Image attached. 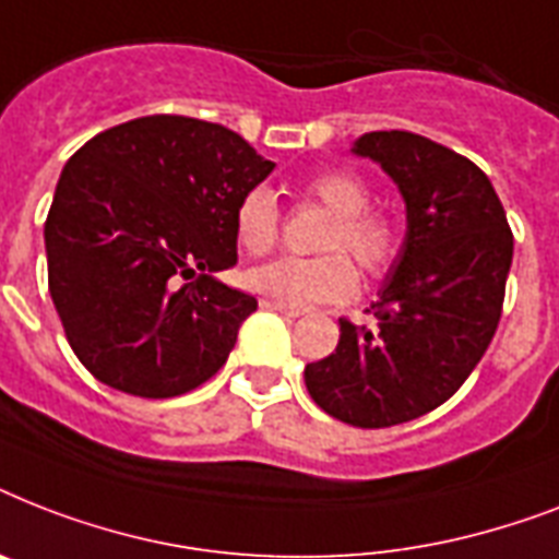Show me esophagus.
I'll return each instance as SVG.
<instances>
[{
	"instance_id": "obj_1",
	"label": "esophagus",
	"mask_w": 559,
	"mask_h": 559,
	"mask_svg": "<svg viewBox=\"0 0 559 559\" xmlns=\"http://www.w3.org/2000/svg\"><path fill=\"white\" fill-rule=\"evenodd\" d=\"M261 307H263V310H275V313L287 316V319H298V316H301V310L284 307V305H278V301H270V298H261Z\"/></svg>"
}]
</instances>
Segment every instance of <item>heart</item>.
Returning <instances> with one entry per match:
<instances>
[{"label":"heart","instance_id":"1","mask_svg":"<svg viewBox=\"0 0 559 559\" xmlns=\"http://www.w3.org/2000/svg\"><path fill=\"white\" fill-rule=\"evenodd\" d=\"M307 197L331 211L333 226L324 235L319 258H278L246 272V287L258 296L293 310L345 301L357 293V270L348 252L368 275H382L394 266L403 246V228L391 214L371 211V191L348 170L319 174L307 182ZM278 200L270 188H252L235 214L237 240L249 254L270 252L278 240Z\"/></svg>","mask_w":559,"mask_h":559}]
</instances>
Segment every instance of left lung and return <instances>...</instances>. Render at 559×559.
Here are the masks:
<instances>
[{"label":"left lung","mask_w":559,"mask_h":559,"mask_svg":"<svg viewBox=\"0 0 559 559\" xmlns=\"http://www.w3.org/2000/svg\"><path fill=\"white\" fill-rule=\"evenodd\" d=\"M406 202V237L371 305L373 328L340 319V345L310 362L316 406L382 429L432 412L485 357L502 316L513 235L490 179L450 147L406 133L359 135Z\"/></svg>","instance_id":"obj_1"}]
</instances>
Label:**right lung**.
I'll return each mask as SVG.
<instances>
[{
  "label": "right lung",
  "mask_w": 559,
  "mask_h": 559,
  "mask_svg": "<svg viewBox=\"0 0 559 559\" xmlns=\"http://www.w3.org/2000/svg\"><path fill=\"white\" fill-rule=\"evenodd\" d=\"M272 168L186 116L109 127L66 162L46 219L48 293L95 380L162 400L226 366L258 301L214 272L237 263V205Z\"/></svg>",
  "instance_id": "1"
}]
</instances>
